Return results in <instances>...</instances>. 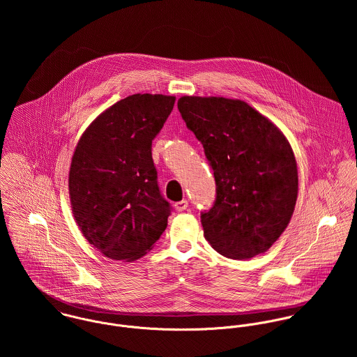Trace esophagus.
I'll return each mask as SVG.
<instances>
[{
    "label": "esophagus",
    "instance_id": "esophagus-1",
    "mask_svg": "<svg viewBox=\"0 0 357 357\" xmlns=\"http://www.w3.org/2000/svg\"><path fill=\"white\" fill-rule=\"evenodd\" d=\"M174 207H176L177 211H184V210L188 207V201H187V199H183V201L174 204Z\"/></svg>",
    "mask_w": 357,
    "mask_h": 357
}]
</instances>
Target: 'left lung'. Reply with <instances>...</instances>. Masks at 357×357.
<instances>
[{
    "instance_id": "obj_1",
    "label": "left lung",
    "mask_w": 357,
    "mask_h": 357,
    "mask_svg": "<svg viewBox=\"0 0 357 357\" xmlns=\"http://www.w3.org/2000/svg\"><path fill=\"white\" fill-rule=\"evenodd\" d=\"M177 107L204 146L215 181L214 204L201 213L204 238L235 259L266 252L297 201L298 173L289 142L241 100L184 96Z\"/></svg>"
}]
</instances>
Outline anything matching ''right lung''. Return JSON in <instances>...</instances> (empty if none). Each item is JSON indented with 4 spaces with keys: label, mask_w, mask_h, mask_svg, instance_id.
Masks as SVG:
<instances>
[{
    "label": "right lung",
    "mask_w": 357,
    "mask_h": 357,
    "mask_svg": "<svg viewBox=\"0 0 357 357\" xmlns=\"http://www.w3.org/2000/svg\"><path fill=\"white\" fill-rule=\"evenodd\" d=\"M176 98L132 95L99 115L73 156L68 188L73 214L102 255L133 261L151 250L173 207L163 198L153 140Z\"/></svg>",
    "instance_id": "1"
}]
</instances>
